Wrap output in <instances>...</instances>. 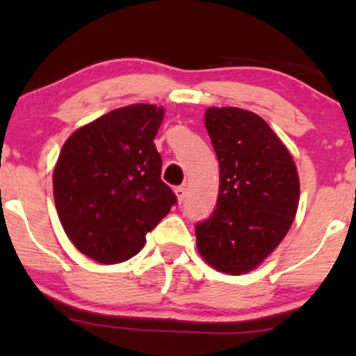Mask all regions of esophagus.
<instances>
[{"label": "esophagus", "instance_id": "esophagus-1", "mask_svg": "<svg viewBox=\"0 0 356 356\" xmlns=\"http://www.w3.org/2000/svg\"><path fill=\"white\" fill-rule=\"evenodd\" d=\"M175 195H177V201H179V204H182L184 202V199H186V187L184 186H179V187H175Z\"/></svg>", "mask_w": 356, "mask_h": 356}]
</instances>
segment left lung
Instances as JSON below:
<instances>
[{"label": "left lung", "mask_w": 356, "mask_h": 356, "mask_svg": "<svg viewBox=\"0 0 356 356\" xmlns=\"http://www.w3.org/2000/svg\"><path fill=\"white\" fill-rule=\"evenodd\" d=\"M204 122L219 161V194L214 212L195 224L197 249L218 271L241 275L291 227L300 179L291 154L256 113L211 107Z\"/></svg>", "instance_id": "obj_1"}]
</instances>
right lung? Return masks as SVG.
I'll return each mask as SVG.
<instances>
[{
	"instance_id": "1",
	"label": "right lung",
	"mask_w": 356,
	"mask_h": 356,
	"mask_svg": "<svg viewBox=\"0 0 356 356\" xmlns=\"http://www.w3.org/2000/svg\"><path fill=\"white\" fill-rule=\"evenodd\" d=\"M164 108L129 105L73 132L53 172L65 232L85 256L115 264L136 256L177 197L161 179L154 145Z\"/></svg>"
}]
</instances>
